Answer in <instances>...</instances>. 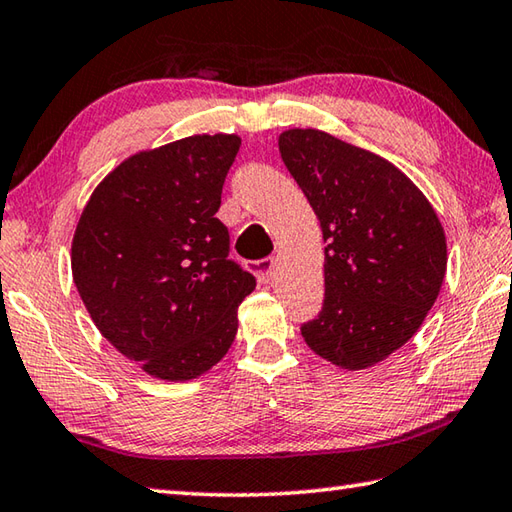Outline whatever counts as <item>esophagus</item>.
<instances>
[{
  "mask_svg": "<svg viewBox=\"0 0 512 512\" xmlns=\"http://www.w3.org/2000/svg\"><path fill=\"white\" fill-rule=\"evenodd\" d=\"M250 270H253L257 282H270V277H273V270H275V259L273 257H264V259H257V262L250 264Z\"/></svg>",
  "mask_w": 512,
  "mask_h": 512,
  "instance_id": "esophagus-1",
  "label": "esophagus"
}]
</instances>
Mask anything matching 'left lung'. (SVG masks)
<instances>
[{
	"instance_id": "1",
	"label": "left lung",
	"mask_w": 512,
	"mask_h": 512,
	"mask_svg": "<svg viewBox=\"0 0 512 512\" xmlns=\"http://www.w3.org/2000/svg\"><path fill=\"white\" fill-rule=\"evenodd\" d=\"M288 173L324 235V304L302 324L319 357L368 368L422 326L446 275V237L433 206L384 157L322 130L279 135Z\"/></svg>"
}]
</instances>
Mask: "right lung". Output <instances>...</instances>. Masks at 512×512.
I'll list each match as a JSON object with an SVG mask.
<instances>
[{
  "mask_svg": "<svg viewBox=\"0 0 512 512\" xmlns=\"http://www.w3.org/2000/svg\"><path fill=\"white\" fill-rule=\"evenodd\" d=\"M242 139L195 135L128 157L73 237L79 297L110 344L148 375L186 382L222 359L255 277L228 259L215 213Z\"/></svg>",
  "mask_w": 512,
  "mask_h": 512,
  "instance_id": "right-lung-1",
  "label": "right lung"
}]
</instances>
